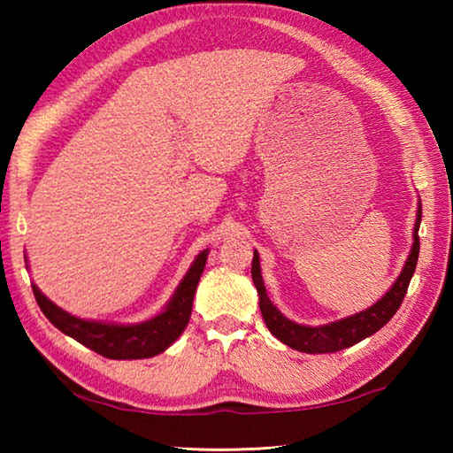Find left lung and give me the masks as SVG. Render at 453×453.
Masks as SVG:
<instances>
[{
  "instance_id": "1",
  "label": "left lung",
  "mask_w": 453,
  "mask_h": 453,
  "mask_svg": "<svg viewBox=\"0 0 453 453\" xmlns=\"http://www.w3.org/2000/svg\"><path fill=\"white\" fill-rule=\"evenodd\" d=\"M419 221H421V203H418L416 224H413V243L410 250V256L405 259L402 267V273L397 275L394 286L386 291L381 300L370 305L367 310L354 313V316L342 318L337 321H329L324 326H303L296 324L294 319L283 316V313L275 308L270 297L265 294L262 267H259V254L254 250V262H251V280L259 296V310H262L264 321L270 332L278 337L281 343L294 348L303 354H332V351L346 349L354 343H359L365 337L373 335L378 329L388 324L394 318V313L400 310V305L408 291L410 280L413 272H416L418 256H419Z\"/></svg>"
}]
</instances>
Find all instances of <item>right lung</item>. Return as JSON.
<instances>
[{
  "label": "right lung",
  "instance_id": "add662e5",
  "mask_svg": "<svg viewBox=\"0 0 453 453\" xmlns=\"http://www.w3.org/2000/svg\"><path fill=\"white\" fill-rule=\"evenodd\" d=\"M210 250L199 251L180 286L175 288L165 308L140 324H111V321H96L72 316L59 305L53 303L42 289L32 283L35 302L43 316L56 326L61 334L73 337L81 346L94 349L96 354L110 359H143L162 354L183 334L191 316V305L197 281L208 262Z\"/></svg>",
  "mask_w": 453,
  "mask_h": 453
}]
</instances>
